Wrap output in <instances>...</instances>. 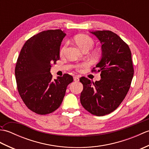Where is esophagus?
Wrapping results in <instances>:
<instances>
[{
	"instance_id": "34e87169",
	"label": "esophagus",
	"mask_w": 149,
	"mask_h": 149,
	"mask_svg": "<svg viewBox=\"0 0 149 149\" xmlns=\"http://www.w3.org/2000/svg\"><path fill=\"white\" fill-rule=\"evenodd\" d=\"M74 81H79V77L78 76H75L74 77Z\"/></svg>"
}]
</instances>
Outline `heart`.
<instances>
[{
	"mask_svg": "<svg viewBox=\"0 0 149 149\" xmlns=\"http://www.w3.org/2000/svg\"><path fill=\"white\" fill-rule=\"evenodd\" d=\"M74 41L75 43L77 44V45L79 47V49H81L83 51H88L90 50L94 45V41L89 36L85 35V34H79L74 38ZM66 46H67V43H65L64 45L63 46L62 48L60 50V53L63 54L65 52ZM84 66H86V64H78L75 65V67L79 69L84 67Z\"/></svg>",
	"mask_w": 149,
	"mask_h": 149,
	"instance_id": "b5f03b06",
	"label": "heart"
}]
</instances>
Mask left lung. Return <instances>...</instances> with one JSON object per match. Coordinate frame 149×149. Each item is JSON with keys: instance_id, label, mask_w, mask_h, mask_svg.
Instances as JSON below:
<instances>
[{"instance_id": "8db88e82", "label": "left lung", "mask_w": 149, "mask_h": 149, "mask_svg": "<svg viewBox=\"0 0 149 149\" xmlns=\"http://www.w3.org/2000/svg\"><path fill=\"white\" fill-rule=\"evenodd\" d=\"M90 33L102 45L101 59L93 68L101 72V79L93 83L81 77L83 90L80 100L88 112L100 116L113 112L122 103L130 88L134 69L131 50L121 38L110 31Z\"/></svg>"}]
</instances>
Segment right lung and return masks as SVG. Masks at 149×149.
<instances>
[{
	"label": "right lung",
	"mask_w": 149,
	"mask_h": 149,
	"mask_svg": "<svg viewBox=\"0 0 149 149\" xmlns=\"http://www.w3.org/2000/svg\"><path fill=\"white\" fill-rule=\"evenodd\" d=\"M65 36L61 29L39 33L25 43L17 59L15 73L18 93L28 108L39 115L58 109L66 87L74 81L69 74L54 80L50 72L51 65L59 59Z\"/></svg>",
	"instance_id": "obj_1"
}]
</instances>
